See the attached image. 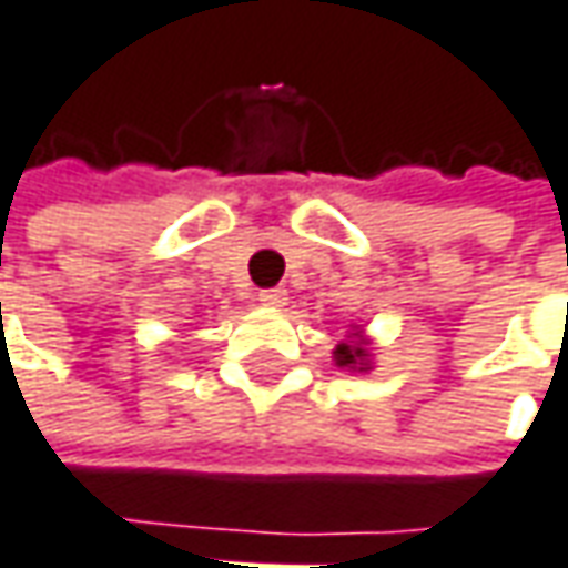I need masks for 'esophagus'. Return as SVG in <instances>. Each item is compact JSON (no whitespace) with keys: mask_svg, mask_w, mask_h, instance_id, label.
<instances>
[{"mask_svg":"<svg viewBox=\"0 0 568 568\" xmlns=\"http://www.w3.org/2000/svg\"><path fill=\"white\" fill-rule=\"evenodd\" d=\"M257 302L266 304V307H283L285 288H280V285H276V288H261V292H257Z\"/></svg>","mask_w":568,"mask_h":568,"instance_id":"esophagus-1","label":"esophagus"}]
</instances>
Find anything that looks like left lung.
I'll use <instances>...</instances> for the list:
<instances>
[{"label":"left lung","instance_id":"left-lung-1","mask_svg":"<svg viewBox=\"0 0 568 568\" xmlns=\"http://www.w3.org/2000/svg\"><path fill=\"white\" fill-rule=\"evenodd\" d=\"M364 358V343H343L336 348V362L343 364V367H352V364H362Z\"/></svg>","mask_w":568,"mask_h":568}]
</instances>
